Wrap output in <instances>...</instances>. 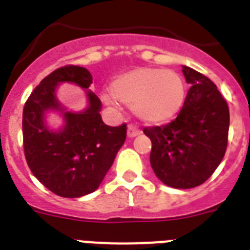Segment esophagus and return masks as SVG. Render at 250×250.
Masks as SVG:
<instances>
[{
	"mask_svg": "<svg viewBox=\"0 0 250 250\" xmlns=\"http://www.w3.org/2000/svg\"><path fill=\"white\" fill-rule=\"evenodd\" d=\"M137 135H140V129L136 128L135 125H129L128 128H127V136H128L129 139H132V137H136Z\"/></svg>",
	"mask_w": 250,
	"mask_h": 250,
	"instance_id": "34e87169",
	"label": "esophagus"
}]
</instances>
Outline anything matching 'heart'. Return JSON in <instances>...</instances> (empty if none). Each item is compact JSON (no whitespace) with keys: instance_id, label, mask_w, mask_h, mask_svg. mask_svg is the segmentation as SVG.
I'll return each instance as SVG.
<instances>
[{"instance_id":"b5f03b06","label":"heart","mask_w":250,"mask_h":250,"mask_svg":"<svg viewBox=\"0 0 250 250\" xmlns=\"http://www.w3.org/2000/svg\"><path fill=\"white\" fill-rule=\"evenodd\" d=\"M107 104L117 101L129 106L148 125H162L174 119L186 101V83L178 72L164 68L140 67L122 74L111 83Z\"/></svg>"}]
</instances>
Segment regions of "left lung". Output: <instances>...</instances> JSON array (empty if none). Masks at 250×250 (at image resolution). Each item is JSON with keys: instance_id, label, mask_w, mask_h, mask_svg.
<instances>
[{"instance_id": "1", "label": "left lung", "mask_w": 250, "mask_h": 250, "mask_svg": "<svg viewBox=\"0 0 250 250\" xmlns=\"http://www.w3.org/2000/svg\"><path fill=\"white\" fill-rule=\"evenodd\" d=\"M190 88L176 119L149 127L150 165L161 182L178 189L200 186L211 176L227 148L229 110L217 85L193 68L183 66Z\"/></svg>"}]
</instances>
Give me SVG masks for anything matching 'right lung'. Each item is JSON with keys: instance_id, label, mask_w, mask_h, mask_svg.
<instances>
[{"instance_id": "1", "label": "right lung", "mask_w": 250, "mask_h": 250, "mask_svg": "<svg viewBox=\"0 0 250 250\" xmlns=\"http://www.w3.org/2000/svg\"><path fill=\"white\" fill-rule=\"evenodd\" d=\"M62 83L86 90L88 105L80 112L67 110L56 97ZM90 72L80 66L57 68L33 89L23 109V146L32 174L53 193L76 198L97 189L125 144V125H106L101 101L89 90ZM49 112L64 119L60 129L46 123Z\"/></svg>"}]
</instances>
